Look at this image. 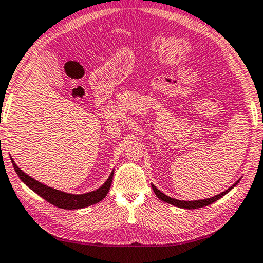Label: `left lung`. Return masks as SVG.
<instances>
[{
    "instance_id": "1",
    "label": "left lung",
    "mask_w": 263,
    "mask_h": 263,
    "mask_svg": "<svg viewBox=\"0 0 263 263\" xmlns=\"http://www.w3.org/2000/svg\"><path fill=\"white\" fill-rule=\"evenodd\" d=\"M239 183V181H236L235 183H234L232 187H229L227 191L222 192L221 194H219V195H215L213 197H209V199H204V200H196V201H181V200H176V199H173V197L165 195V194H163L162 192H160L159 189H157L154 184H152L153 187V191H154L155 195L159 197V199L161 201H164L167 202V203L169 204H173L175 205V207H179V208H184V209H197V208H202V207H205V205H209L212 204L213 202L217 201L219 199H221L222 196H224L226 194H227L228 192L232 191V189L235 187V185Z\"/></svg>"
}]
</instances>
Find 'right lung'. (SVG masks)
<instances>
[{"label":"right lung","instance_id":"1","mask_svg":"<svg viewBox=\"0 0 263 263\" xmlns=\"http://www.w3.org/2000/svg\"><path fill=\"white\" fill-rule=\"evenodd\" d=\"M11 163H13L15 172L18 175L20 179H21L22 182L26 183L31 191L43 197L47 202H49V203L55 205V207L62 209L86 208L88 205L95 204L98 203V202L102 201L108 194L109 189H110V184L112 182V175H114V172H111L106 182L101 185L99 189H96V191L86 194H76L75 195V194H68L61 191H58V189L48 187V185L36 181L31 176L27 175L26 173H23L21 169L16 165L13 157H11Z\"/></svg>","mask_w":263,"mask_h":263}]
</instances>
